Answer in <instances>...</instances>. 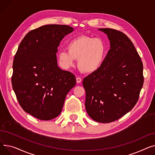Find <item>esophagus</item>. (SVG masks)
<instances>
[{
  "label": "esophagus",
  "mask_w": 155,
  "mask_h": 155,
  "mask_svg": "<svg viewBox=\"0 0 155 155\" xmlns=\"http://www.w3.org/2000/svg\"><path fill=\"white\" fill-rule=\"evenodd\" d=\"M76 82H77V83H80L81 82V79L80 78H76Z\"/></svg>",
  "instance_id": "34e87169"
}]
</instances>
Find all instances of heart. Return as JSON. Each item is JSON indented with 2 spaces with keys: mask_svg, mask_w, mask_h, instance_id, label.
Returning <instances> with one entry per match:
<instances>
[{
  "mask_svg": "<svg viewBox=\"0 0 155 155\" xmlns=\"http://www.w3.org/2000/svg\"><path fill=\"white\" fill-rule=\"evenodd\" d=\"M68 51L59 52L58 59L64 69L73 67L78 59V68L85 73H93L101 67L106 54V45L99 38L80 35L67 44Z\"/></svg>",
  "mask_w": 155,
  "mask_h": 155,
  "instance_id": "heart-1",
  "label": "heart"
}]
</instances>
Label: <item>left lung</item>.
Wrapping results in <instances>:
<instances>
[{
    "instance_id": "1",
    "label": "left lung",
    "mask_w": 155,
    "mask_h": 155,
    "mask_svg": "<svg viewBox=\"0 0 155 155\" xmlns=\"http://www.w3.org/2000/svg\"><path fill=\"white\" fill-rule=\"evenodd\" d=\"M110 42L101 67L83 79L85 107L97 122L108 123L128 113L137 103L143 85V66L131 41L122 32L99 29Z\"/></svg>"
}]
</instances>
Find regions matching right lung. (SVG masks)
Returning <instances> with one entry per match:
<instances>
[{"label":"right lung","mask_w":155,"mask_h":155,"mask_svg":"<svg viewBox=\"0 0 155 155\" xmlns=\"http://www.w3.org/2000/svg\"><path fill=\"white\" fill-rule=\"evenodd\" d=\"M74 31L67 25H42L27 33L18 48L13 62L12 84L23 110L39 120L58 116L75 76L58 66L60 42Z\"/></svg>","instance_id":"add662e5"}]
</instances>
